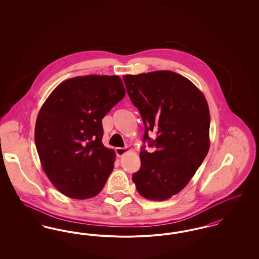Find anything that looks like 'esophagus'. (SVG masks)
<instances>
[{"instance_id": "1", "label": "esophagus", "mask_w": 259, "mask_h": 259, "mask_svg": "<svg viewBox=\"0 0 259 259\" xmlns=\"http://www.w3.org/2000/svg\"><path fill=\"white\" fill-rule=\"evenodd\" d=\"M129 151V149L127 148H115V152H116V155L118 157H122L125 153H127Z\"/></svg>"}]
</instances>
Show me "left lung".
Segmentation results:
<instances>
[{"label":"left lung","instance_id":"8db88e82","mask_svg":"<svg viewBox=\"0 0 259 259\" xmlns=\"http://www.w3.org/2000/svg\"><path fill=\"white\" fill-rule=\"evenodd\" d=\"M126 90L145 124L144 142L155 148L140 152L141 168L133 174L138 192L163 201L189 183L209 148V110L203 93L172 71L126 74ZM155 132V140L148 133Z\"/></svg>","mask_w":259,"mask_h":259}]
</instances>
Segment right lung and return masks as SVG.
Wrapping results in <instances>:
<instances>
[{
    "mask_svg": "<svg viewBox=\"0 0 259 259\" xmlns=\"http://www.w3.org/2000/svg\"><path fill=\"white\" fill-rule=\"evenodd\" d=\"M125 96L118 75L64 80L37 114L35 143L52 185L74 199L94 197L113 170L115 152L102 143V119Z\"/></svg>",
    "mask_w": 259,
    "mask_h": 259,
    "instance_id": "1",
    "label": "right lung"
}]
</instances>
